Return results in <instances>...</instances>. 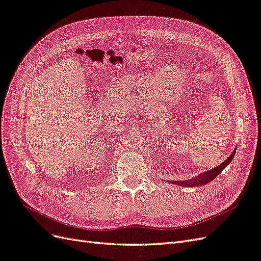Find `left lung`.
<instances>
[{
    "instance_id": "1",
    "label": "left lung",
    "mask_w": 261,
    "mask_h": 261,
    "mask_svg": "<svg viewBox=\"0 0 261 261\" xmlns=\"http://www.w3.org/2000/svg\"><path fill=\"white\" fill-rule=\"evenodd\" d=\"M235 152H236V149L231 153V155H228V158L224 162H222L220 165H218V167L213 168V169H211V170H209L207 172L201 173V174H199L198 176L195 177V178H192V179L186 180V181L185 180L184 181H181V180H177V181L176 180H170L169 183L176 184V185H181V186H201V185H206V184L209 183V181H211L212 179H215L220 174V173L224 170V168H226L227 165L231 163V161L233 160V158H234Z\"/></svg>"
}]
</instances>
